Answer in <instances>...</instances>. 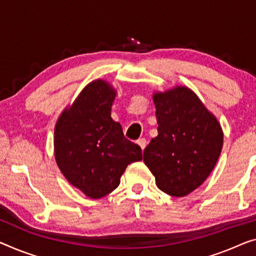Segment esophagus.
<instances>
[{"label":"esophagus","mask_w":256,"mask_h":256,"mask_svg":"<svg viewBox=\"0 0 256 256\" xmlns=\"http://www.w3.org/2000/svg\"><path fill=\"white\" fill-rule=\"evenodd\" d=\"M138 144L139 146L141 147V150H144V147H146V144H147V141H146V139L144 138H141V139H139L138 140Z\"/></svg>","instance_id":"34e87169"}]
</instances>
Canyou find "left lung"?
I'll return each instance as SVG.
<instances>
[{
  "label": "left lung",
  "instance_id": "left-lung-1",
  "mask_svg": "<svg viewBox=\"0 0 256 256\" xmlns=\"http://www.w3.org/2000/svg\"><path fill=\"white\" fill-rule=\"evenodd\" d=\"M156 138L144 150V162L156 185L171 196H185L199 188L215 166L223 132L215 116L188 87L154 94Z\"/></svg>",
  "mask_w": 256,
  "mask_h": 256
}]
</instances>
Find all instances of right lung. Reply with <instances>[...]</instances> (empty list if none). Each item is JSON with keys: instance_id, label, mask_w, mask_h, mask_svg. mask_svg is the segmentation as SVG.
<instances>
[{"instance_id": "obj_1", "label": "right lung", "mask_w": 256, "mask_h": 256, "mask_svg": "<svg viewBox=\"0 0 256 256\" xmlns=\"http://www.w3.org/2000/svg\"><path fill=\"white\" fill-rule=\"evenodd\" d=\"M116 92L104 80L88 84L55 126V158L68 182L92 199L112 193L132 162L141 161L139 144L124 136L110 116Z\"/></svg>"}]
</instances>
